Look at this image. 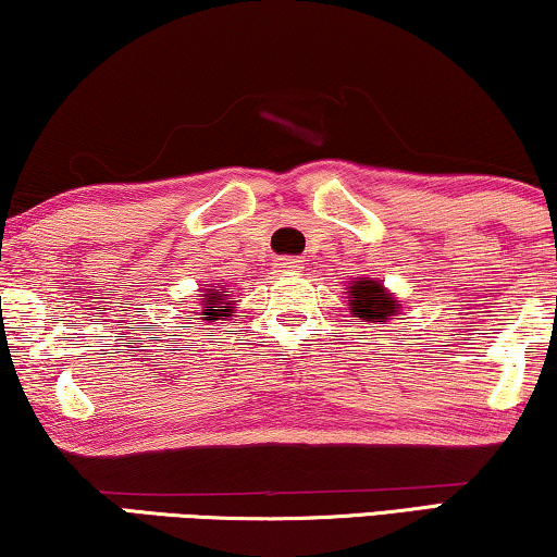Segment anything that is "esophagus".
<instances>
[{
	"mask_svg": "<svg viewBox=\"0 0 557 557\" xmlns=\"http://www.w3.org/2000/svg\"><path fill=\"white\" fill-rule=\"evenodd\" d=\"M280 270L285 272H300L302 270V260H297V257H285V260H280Z\"/></svg>",
	"mask_w": 557,
	"mask_h": 557,
	"instance_id": "1",
	"label": "esophagus"
}]
</instances>
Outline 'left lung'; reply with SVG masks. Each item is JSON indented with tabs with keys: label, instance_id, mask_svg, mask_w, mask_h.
Instances as JSON below:
<instances>
[{
	"label": "left lung",
	"instance_id": "left-lung-1",
	"mask_svg": "<svg viewBox=\"0 0 557 557\" xmlns=\"http://www.w3.org/2000/svg\"><path fill=\"white\" fill-rule=\"evenodd\" d=\"M350 315L366 323H388L401 315V300L379 277H354L348 282Z\"/></svg>",
	"mask_w": 557,
	"mask_h": 557
}]
</instances>
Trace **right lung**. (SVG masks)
I'll use <instances>...</instances> for the list:
<instances>
[{
  "instance_id": "1",
  "label": "right lung",
  "mask_w": 557,
  "mask_h": 557,
  "mask_svg": "<svg viewBox=\"0 0 557 557\" xmlns=\"http://www.w3.org/2000/svg\"><path fill=\"white\" fill-rule=\"evenodd\" d=\"M199 305H201V315H207L203 320H219V318H230V312L234 310V297L226 295V287L216 289V287H207L203 295H199Z\"/></svg>"
}]
</instances>
